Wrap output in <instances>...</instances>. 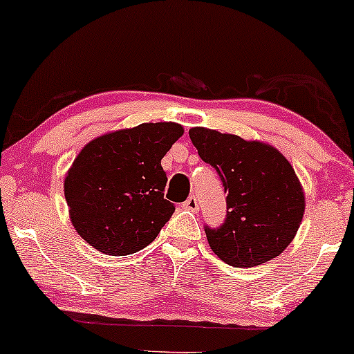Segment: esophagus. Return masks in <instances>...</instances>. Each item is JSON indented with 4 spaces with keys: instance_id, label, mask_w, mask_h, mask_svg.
I'll use <instances>...</instances> for the list:
<instances>
[{
    "instance_id": "34e87169",
    "label": "esophagus",
    "mask_w": 354,
    "mask_h": 354,
    "mask_svg": "<svg viewBox=\"0 0 354 354\" xmlns=\"http://www.w3.org/2000/svg\"><path fill=\"white\" fill-rule=\"evenodd\" d=\"M182 207L185 208V210H189V212H194V213H197L198 212V202H197V198L195 197H189L185 200L184 203H182Z\"/></svg>"
}]
</instances>
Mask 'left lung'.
<instances>
[{"mask_svg": "<svg viewBox=\"0 0 354 354\" xmlns=\"http://www.w3.org/2000/svg\"><path fill=\"white\" fill-rule=\"evenodd\" d=\"M192 142L203 162L223 182L225 223L205 226L213 252L234 268H252L289 246L305 212L295 170L276 147L215 129L192 128Z\"/></svg>", "mask_w": 354, "mask_h": 354, "instance_id": "left-lung-1", "label": "left lung"}]
</instances>
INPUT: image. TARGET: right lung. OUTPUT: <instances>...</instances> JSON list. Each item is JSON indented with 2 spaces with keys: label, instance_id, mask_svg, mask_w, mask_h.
I'll return each mask as SVG.
<instances>
[{
  "label": "right lung",
  "instance_id": "obj_1",
  "mask_svg": "<svg viewBox=\"0 0 354 354\" xmlns=\"http://www.w3.org/2000/svg\"><path fill=\"white\" fill-rule=\"evenodd\" d=\"M184 134L177 123H142L90 141L64 182L77 233L104 254L126 256L151 244L172 216L160 159Z\"/></svg>",
  "mask_w": 354,
  "mask_h": 354
}]
</instances>
